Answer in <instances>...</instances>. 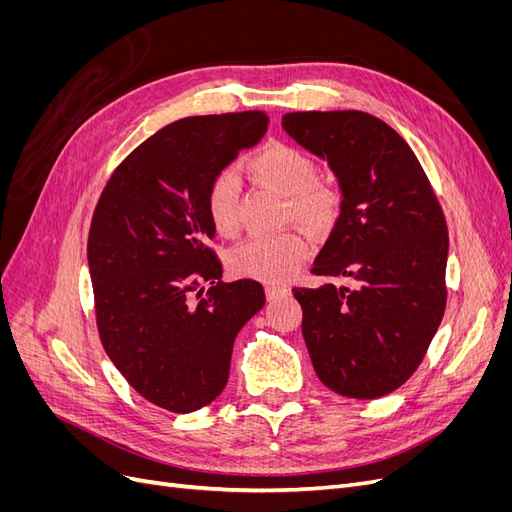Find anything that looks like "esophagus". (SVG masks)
<instances>
[{
    "instance_id": "obj_1",
    "label": "esophagus",
    "mask_w": 512,
    "mask_h": 512,
    "mask_svg": "<svg viewBox=\"0 0 512 512\" xmlns=\"http://www.w3.org/2000/svg\"><path fill=\"white\" fill-rule=\"evenodd\" d=\"M265 292H267V299H269V301H275V299H280L282 294H286L288 288L282 286V284H267V286H265Z\"/></svg>"
}]
</instances>
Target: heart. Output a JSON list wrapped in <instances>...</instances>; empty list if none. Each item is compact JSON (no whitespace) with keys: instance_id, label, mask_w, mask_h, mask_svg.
Returning <instances> with one entry per match:
<instances>
[{"instance_id":"obj_1","label":"heart","mask_w":512,"mask_h":512,"mask_svg":"<svg viewBox=\"0 0 512 512\" xmlns=\"http://www.w3.org/2000/svg\"><path fill=\"white\" fill-rule=\"evenodd\" d=\"M245 173L258 185L284 198V215L312 232L329 230L339 213V192L329 183L314 181L312 158L297 147L271 143L245 160ZM239 179L232 170L213 177L205 207L209 222L222 237L239 228ZM309 245L299 230L252 237L228 252V269L237 277L260 282H284L307 258Z\"/></svg>"}]
</instances>
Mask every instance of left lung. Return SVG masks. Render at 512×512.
I'll use <instances>...</instances> for the list:
<instances>
[{
    "instance_id": "obj_1",
    "label": "left lung",
    "mask_w": 512,
    "mask_h": 512,
    "mask_svg": "<svg viewBox=\"0 0 512 512\" xmlns=\"http://www.w3.org/2000/svg\"><path fill=\"white\" fill-rule=\"evenodd\" d=\"M294 143L327 162L339 218L314 273L352 288H294L316 376L331 391L376 399L423 361L446 305L448 237L442 209L414 151L363 111L286 113Z\"/></svg>"
}]
</instances>
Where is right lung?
<instances>
[{
	"label": "right lung",
	"mask_w": 512,
	"mask_h": 512,
	"mask_svg": "<svg viewBox=\"0 0 512 512\" xmlns=\"http://www.w3.org/2000/svg\"><path fill=\"white\" fill-rule=\"evenodd\" d=\"M267 123L258 111L168 123L117 166L94 211L87 265L102 346L164 410L188 414L224 391L235 337L265 305L262 284L222 282L205 198Z\"/></svg>",
	"instance_id": "add662e5"
}]
</instances>
